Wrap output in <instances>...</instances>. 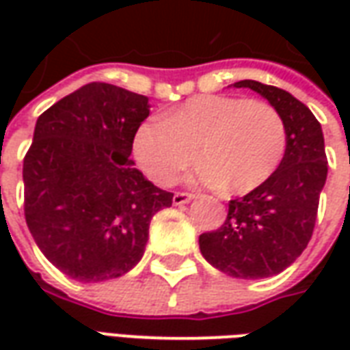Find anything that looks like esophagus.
Returning a JSON list of instances; mask_svg holds the SVG:
<instances>
[{"mask_svg":"<svg viewBox=\"0 0 350 350\" xmlns=\"http://www.w3.org/2000/svg\"><path fill=\"white\" fill-rule=\"evenodd\" d=\"M195 198V195L193 193H183V191H180V193H174V197H172V202H174L176 206L178 204H187V202H191Z\"/></svg>","mask_w":350,"mask_h":350,"instance_id":"esophagus-1","label":"esophagus"}]
</instances>
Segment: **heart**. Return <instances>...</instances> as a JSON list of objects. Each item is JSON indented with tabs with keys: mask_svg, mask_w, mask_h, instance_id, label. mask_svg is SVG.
I'll return each mask as SVG.
<instances>
[{
	"mask_svg": "<svg viewBox=\"0 0 350 350\" xmlns=\"http://www.w3.org/2000/svg\"><path fill=\"white\" fill-rule=\"evenodd\" d=\"M286 150V125L275 107L230 95H198L144 122L133 155L152 182L172 185L195 163V182L230 195H247L270 180Z\"/></svg>",
	"mask_w": 350,
	"mask_h": 350,
	"instance_id": "1",
	"label": "heart"
}]
</instances>
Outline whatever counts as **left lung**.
<instances>
[{
	"mask_svg": "<svg viewBox=\"0 0 350 350\" xmlns=\"http://www.w3.org/2000/svg\"><path fill=\"white\" fill-rule=\"evenodd\" d=\"M270 100L286 125V150L270 180L228 202L225 223L198 238L208 262L238 279L275 275L300 257L315 228L319 198L328 174L321 123L281 88L240 80Z\"/></svg>",
	"mask_w": 350,
	"mask_h": 350,
	"instance_id": "left-lung-1",
	"label": "left lung"
}]
</instances>
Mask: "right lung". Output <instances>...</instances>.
<instances>
[{
	"label": "right lung",
	"instance_id": "add662e5",
	"mask_svg": "<svg viewBox=\"0 0 350 350\" xmlns=\"http://www.w3.org/2000/svg\"><path fill=\"white\" fill-rule=\"evenodd\" d=\"M148 97L92 82L44 110L24 157V215L42 255L97 283L142 258L150 221L172 206L129 159Z\"/></svg>",
	"mask_w": 350,
	"mask_h": 350
}]
</instances>
